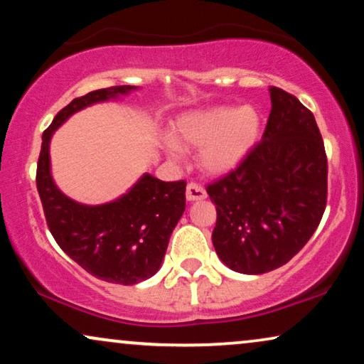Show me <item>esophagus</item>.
<instances>
[{
  "mask_svg": "<svg viewBox=\"0 0 364 364\" xmlns=\"http://www.w3.org/2000/svg\"><path fill=\"white\" fill-rule=\"evenodd\" d=\"M206 198V191L205 188L201 185H198V183H188L186 186V200L188 201H200V200H205Z\"/></svg>",
  "mask_w": 364,
  "mask_h": 364,
  "instance_id": "obj_1",
  "label": "esophagus"
}]
</instances>
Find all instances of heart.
Instances as JSON below:
<instances>
[{"instance_id":"heart-1","label":"heart","mask_w":364,"mask_h":364,"mask_svg":"<svg viewBox=\"0 0 364 364\" xmlns=\"http://www.w3.org/2000/svg\"><path fill=\"white\" fill-rule=\"evenodd\" d=\"M259 134V116L251 106H215L183 114L176 123V139L201 146L200 163L210 173H226L240 164ZM173 158H181L176 141L166 143Z\"/></svg>"}]
</instances>
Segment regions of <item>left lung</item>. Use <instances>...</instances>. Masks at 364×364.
<instances>
[{
  "instance_id": "1",
  "label": "left lung",
  "mask_w": 364,
  "mask_h": 364,
  "mask_svg": "<svg viewBox=\"0 0 364 364\" xmlns=\"http://www.w3.org/2000/svg\"><path fill=\"white\" fill-rule=\"evenodd\" d=\"M263 138L208 185L216 205L213 245L228 268L263 274L287 264L321 221L328 159L316 119L296 96L271 86Z\"/></svg>"
}]
</instances>
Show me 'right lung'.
Wrapping results in <instances>:
<instances>
[{
	"label": "right lung",
	"mask_w": 364,
	"mask_h": 364,
	"mask_svg": "<svg viewBox=\"0 0 364 364\" xmlns=\"http://www.w3.org/2000/svg\"><path fill=\"white\" fill-rule=\"evenodd\" d=\"M136 86H111L75 98L43 132L36 188L53 238L81 268L98 279L136 284L156 273L169 236L186 206V181L144 174L118 200L100 206L76 203L58 190L50 171V139L58 126L86 106L118 98Z\"/></svg>",
	"instance_id": "obj_1"
}]
</instances>
